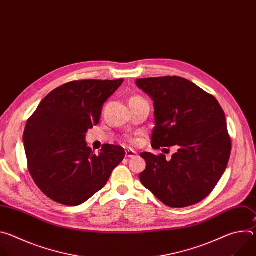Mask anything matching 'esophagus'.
Masks as SVG:
<instances>
[{
  "instance_id": "1",
  "label": "esophagus",
  "mask_w": 256,
  "mask_h": 256,
  "mask_svg": "<svg viewBox=\"0 0 256 256\" xmlns=\"http://www.w3.org/2000/svg\"><path fill=\"white\" fill-rule=\"evenodd\" d=\"M136 155V152L134 151V150H132V149H128V150L126 151V158H132V157H134Z\"/></svg>"
}]
</instances>
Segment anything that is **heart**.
I'll list each match as a JSON object with an SVG mask.
<instances>
[{
	"label": "heart",
	"mask_w": 256,
	"mask_h": 256,
	"mask_svg": "<svg viewBox=\"0 0 256 256\" xmlns=\"http://www.w3.org/2000/svg\"><path fill=\"white\" fill-rule=\"evenodd\" d=\"M142 101H144V99L142 96H140V95H134V96H132V97L130 98V104L138 103V102H142ZM128 140H130L132 144H134V142H136V140H132V138H130Z\"/></svg>",
	"instance_id": "obj_1"
}]
</instances>
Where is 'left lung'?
I'll use <instances>...</instances> for the list:
<instances>
[{
	"instance_id": "left-lung-1",
	"label": "left lung",
	"mask_w": 256,
	"mask_h": 256,
	"mask_svg": "<svg viewBox=\"0 0 256 256\" xmlns=\"http://www.w3.org/2000/svg\"><path fill=\"white\" fill-rule=\"evenodd\" d=\"M136 83L154 101L153 149H177L170 161L164 154L142 153L146 169L138 176L140 182L170 208L202 202L221 179L231 154L221 105L212 94L181 77L136 79Z\"/></svg>"
}]
</instances>
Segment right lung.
<instances>
[{
  "instance_id": "right-lung-1",
  "label": "right lung",
  "mask_w": 256,
  "mask_h": 256,
  "mask_svg": "<svg viewBox=\"0 0 256 256\" xmlns=\"http://www.w3.org/2000/svg\"><path fill=\"white\" fill-rule=\"evenodd\" d=\"M118 80H78L52 90L28 118L23 142L28 171L50 200L79 206L102 190L124 159L120 146L103 144L96 155L85 136L96 126L104 102L122 84Z\"/></svg>"
}]
</instances>
